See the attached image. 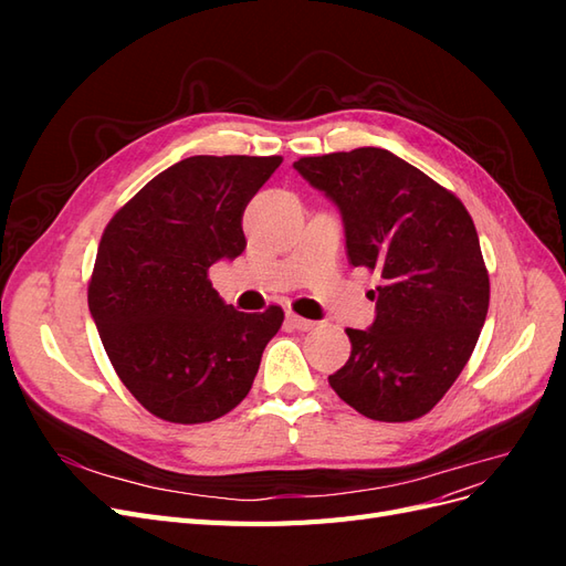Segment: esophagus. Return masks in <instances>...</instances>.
Here are the masks:
<instances>
[{"instance_id":"obj_1","label":"esophagus","mask_w":566,"mask_h":566,"mask_svg":"<svg viewBox=\"0 0 566 566\" xmlns=\"http://www.w3.org/2000/svg\"><path fill=\"white\" fill-rule=\"evenodd\" d=\"M287 323L293 325L295 331H314L316 328V323L314 321H310V318H302V316H297V314H293V312H287Z\"/></svg>"}]
</instances>
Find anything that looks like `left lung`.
<instances>
[{
    "label": "left lung",
    "instance_id": "1",
    "mask_svg": "<svg viewBox=\"0 0 566 566\" xmlns=\"http://www.w3.org/2000/svg\"><path fill=\"white\" fill-rule=\"evenodd\" d=\"M342 214L354 266L380 276L375 321L347 328L349 361L328 382L370 420H416L465 368L489 312V271L470 212L385 148L293 165Z\"/></svg>",
    "mask_w": 566,
    "mask_h": 566
}]
</instances>
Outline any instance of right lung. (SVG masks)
<instances>
[{
  "label": "right lung",
  "instance_id": "add662e5",
  "mask_svg": "<svg viewBox=\"0 0 566 566\" xmlns=\"http://www.w3.org/2000/svg\"><path fill=\"white\" fill-rule=\"evenodd\" d=\"M281 156H193L150 179L101 235L90 312L117 378L148 413L227 416L260 370L281 306L235 312L208 271L245 250L243 212Z\"/></svg>",
  "mask_w": 566,
  "mask_h": 566
}]
</instances>
